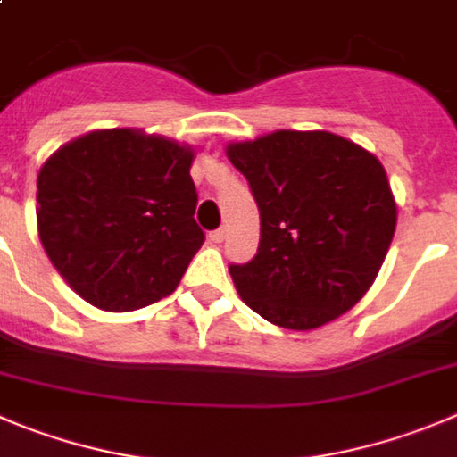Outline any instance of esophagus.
Masks as SVG:
<instances>
[{
  "label": "esophagus",
  "instance_id": "esophagus-1",
  "mask_svg": "<svg viewBox=\"0 0 457 457\" xmlns=\"http://www.w3.org/2000/svg\"><path fill=\"white\" fill-rule=\"evenodd\" d=\"M225 234H228V229H225V228L214 229V232H209V241H212V243H220L225 238Z\"/></svg>",
  "mask_w": 457,
  "mask_h": 457
}]
</instances>
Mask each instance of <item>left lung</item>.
Returning <instances> with one entry per match:
<instances>
[{
	"instance_id": "obj_1",
	"label": "left lung",
	"mask_w": 457,
	"mask_h": 457,
	"mask_svg": "<svg viewBox=\"0 0 457 457\" xmlns=\"http://www.w3.org/2000/svg\"><path fill=\"white\" fill-rule=\"evenodd\" d=\"M257 200L262 238L229 263L243 302L284 329H315L352 309L390 248L396 204L381 162L334 132L277 130L229 144Z\"/></svg>"
}]
</instances>
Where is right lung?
Wrapping results in <instances>:
<instances>
[{"label": "right lung", "instance_id": "obj_1", "mask_svg": "<svg viewBox=\"0 0 457 457\" xmlns=\"http://www.w3.org/2000/svg\"><path fill=\"white\" fill-rule=\"evenodd\" d=\"M194 153L135 130H96L37 176V228L51 263L89 304L135 311L170 295L204 232Z\"/></svg>", "mask_w": 457, "mask_h": 457}]
</instances>
